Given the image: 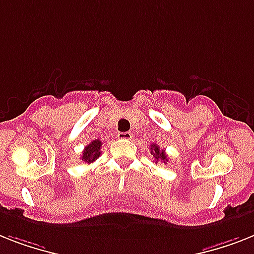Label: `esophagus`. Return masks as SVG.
Masks as SVG:
<instances>
[{"mask_svg":"<svg viewBox=\"0 0 254 254\" xmlns=\"http://www.w3.org/2000/svg\"><path fill=\"white\" fill-rule=\"evenodd\" d=\"M118 139L131 140L132 139V133H131V132H119V133H118Z\"/></svg>","mask_w":254,"mask_h":254,"instance_id":"esophagus-1","label":"esophagus"}]
</instances>
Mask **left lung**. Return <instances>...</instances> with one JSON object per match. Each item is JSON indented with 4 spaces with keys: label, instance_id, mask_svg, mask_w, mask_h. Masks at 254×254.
<instances>
[{
    "label": "left lung",
    "instance_id": "1",
    "mask_svg": "<svg viewBox=\"0 0 254 254\" xmlns=\"http://www.w3.org/2000/svg\"><path fill=\"white\" fill-rule=\"evenodd\" d=\"M150 153H152V156L154 157L156 163H157V161H161V162H165V163L169 161V158H167L165 150L160 149V146L157 145V144H153V145H150Z\"/></svg>",
    "mask_w": 254,
    "mask_h": 254
}]
</instances>
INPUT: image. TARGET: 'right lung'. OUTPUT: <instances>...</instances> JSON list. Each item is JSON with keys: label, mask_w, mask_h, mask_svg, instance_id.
Listing matches in <instances>:
<instances>
[{"label": "right lung", "mask_w": 254, "mask_h": 254, "mask_svg": "<svg viewBox=\"0 0 254 254\" xmlns=\"http://www.w3.org/2000/svg\"><path fill=\"white\" fill-rule=\"evenodd\" d=\"M101 146L102 142L100 140H93L91 144H88L83 150V156L81 160L87 163H92L97 160L98 157L101 156Z\"/></svg>", "instance_id": "1"}]
</instances>
